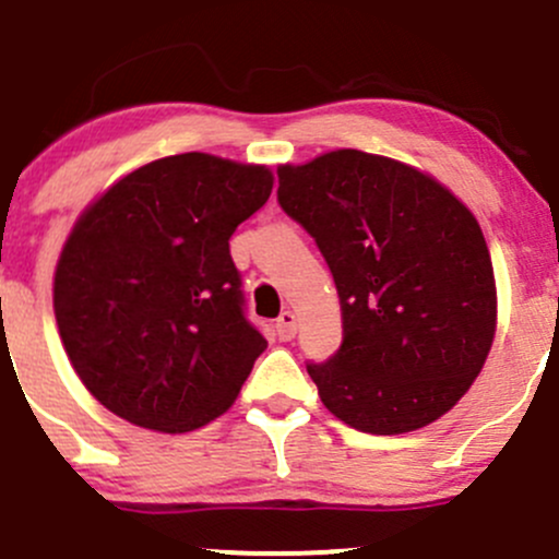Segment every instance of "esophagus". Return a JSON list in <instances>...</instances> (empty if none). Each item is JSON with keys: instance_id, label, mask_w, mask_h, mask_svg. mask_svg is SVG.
I'll use <instances>...</instances> for the list:
<instances>
[{"instance_id": "esophagus-1", "label": "esophagus", "mask_w": 559, "mask_h": 559, "mask_svg": "<svg viewBox=\"0 0 559 559\" xmlns=\"http://www.w3.org/2000/svg\"><path fill=\"white\" fill-rule=\"evenodd\" d=\"M275 332H278V337L284 340V343L295 340V334H297V313H292V310H284V313L278 316V324H275Z\"/></svg>"}]
</instances>
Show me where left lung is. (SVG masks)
Instances as JSON below:
<instances>
[{
  "label": "left lung",
  "mask_w": 559,
  "mask_h": 559,
  "mask_svg": "<svg viewBox=\"0 0 559 559\" xmlns=\"http://www.w3.org/2000/svg\"><path fill=\"white\" fill-rule=\"evenodd\" d=\"M278 203L316 238L343 345L308 364L334 418L407 433L442 418L485 367L496 278L479 222L433 176L358 150L278 168Z\"/></svg>",
  "instance_id": "obj_1"
}]
</instances>
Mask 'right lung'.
<instances>
[{"mask_svg": "<svg viewBox=\"0 0 559 559\" xmlns=\"http://www.w3.org/2000/svg\"><path fill=\"white\" fill-rule=\"evenodd\" d=\"M273 174L205 152L136 168L74 222L52 278L58 334L82 385L163 433L233 407L267 340L246 321L230 235Z\"/></svg>", "mask_w": 559, "mask_h": 559, "instance_id": "obj_1", "label": "right lung"}]
</instances>
